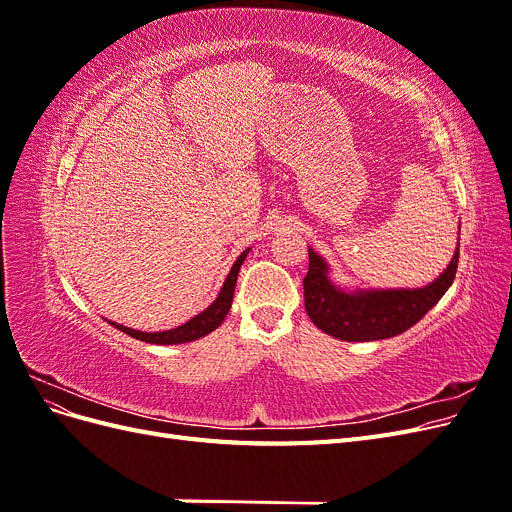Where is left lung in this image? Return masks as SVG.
Here are the masks:
<instances>
[{"mask_svg": "<svg viewBox=\"0 0 512 512\" xmlns=\"http://www.w3.org/2000/svg\"><path fill=\"white\" fill-rule=\"evenodd\" d=\"M309 271L303 277L305 312L318 329L344 342H376L408 331L451 288L459 243L451 265L436 282L414 290H354L346 292L329 280V265L309 247Z\"/></svg>", "mask_w": 512, "mask_h": 512, "instance_id": "left-lung-1", "label": "left lung"}]
</instances>
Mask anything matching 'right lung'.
Segmentation results:
<instances>
[{
    "mask_svg": "<svg viewBox=\"0 0 512 512\" xmlns=\"http://www.w3.org/2000/svg\"><path fill=\"white\" fill-rule=\"evenodd\" d=\"M247 254H250V247H247V250L235 260V265H232V269H230V273L226 277V282H224V286H222V290L218 294V299H215L205 309V312H200L192 320L181 324V327H175V329H170V331H160V333H145V331H136V329H130V327H123V324H117V322H111V324H113L115 329L123 331V333L134 337V339H141V342L158 344V346L185 344V342H194V339L205 337L207 333H211L213 329H218L220 324L224 322L228 309L232 305V294H235L239 269H241Z\"/></svg>",
    "mask_w": 512,
    "mask_h": 512,
    "instance_id": "right-lung-1",
    "label": "right lung"
}]
</instances>
